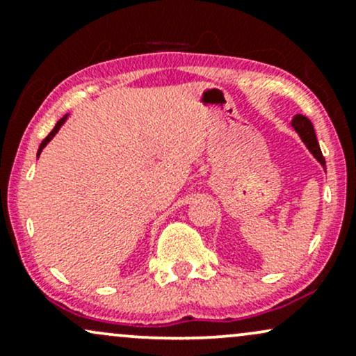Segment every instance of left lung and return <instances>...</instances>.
Segmentation results:
<instances>
[{
  "instance_id": "left-lung-1",
  "label": "left lung",
  "mask_w": 356,
  "mask_h": 356,
  "mask_svg": "<svg viewBox=\"0 0 356 356\" xmlns=\"http://www.w3.org/2000/svg\"><path fill=\"white\" fill-rule=\"evenodd\" d=\"M290 124H291V128H293L295 131L298 133V136L302 138V141L305 143V146L308 148V152L313 154V158H315V160L320 163L323 171H327V163H325L323 154H321L318 140H316L315 128H313L312 121L303 115H295V118L291 120Z\"/></svg>"
}]
</instances>
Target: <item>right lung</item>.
Returning <instances> with one entry per match:
<instances>
[{
	"label": "right lung",
	"instance_id": "1",
	"mask_svg": "<svg viewBox=\"0 0 356 356\" xmlns=\"http://www.w3.org/2000/svg\"><path fill=\"white\" fill-rule=\"evenodd\" d=\"M68 116H70V113H66V115H65V116H63V118H60V120H58V121H56V124H54V128L51 129V133H49V135H48V136H46L43 141H41L40 148H38V153H36V156H38V158H40V154H41V152H43V148H44V146H46V145H48V143H49V141H51V140H53V138H54V135H56V133H58V131H60V128L63 127V124H65V121H66V120H68Z\"/></svg>",
	"mask_w": 356,
	"mask_h": 356
}]
</instances>
